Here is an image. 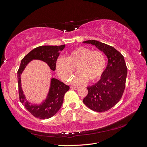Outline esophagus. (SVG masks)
I'll list each match as a JSON object with an SVG mask.
<instances>
[{
	"instance_id": "esophagus-1",
	"label": "esophagus",
	"mask_w": 147,
	"mask_h": 147,
	"mask_svg": "<svg viewBox=\"0 0 147 147\" xmlns=\"http://www.w3.org/2000/svg\"><path fill=\"white\" fill-rule=\"evenodd\" d=\"M71 88L73 90H77L78 88V86H71Z\"/></svg>"
}]
</instances>
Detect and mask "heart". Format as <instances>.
<instances>
[{"label": "heart", "mask_w": 147, "mask_h": 147, "mask_svg": "<svg viewBox=\"0 0 147 147\" xmlns=\"http://www.w3.org/2000/svg\"><path fill=\"white\" fill-rule=\"evenodd\" d=\"M106 65L107 60L104 52L80 46L72 50L66 58H58L55 69L62 80L70 81L73 85H82L88 80L92 83L98 81L104 73ZM76 68L79 73L72 78Z\"/></svg>", "instance_id": "1"}]
</instances>
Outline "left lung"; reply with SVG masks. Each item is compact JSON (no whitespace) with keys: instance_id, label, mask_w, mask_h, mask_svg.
Returning <instances> with one entry per match:
<instances>
[{"instance_id":"obj_1","label":"left lung","mask_w":147,"mask_h":147,"mask_svg":"<svg viewBox=\"0 0 147 147\" xmlns=\"http://www.w3.org/2000/svg\"><path fill=\"white\" fill-rule=\"evenodd\" d=\"M83 43L95 45L108 59L103 76L94 85L87 87L88 94L83 100L93 111L105 112L113 107L123 96L127 73L126 62L123 55L113 47L94 40Z\"/></svg>"}]
</instances>
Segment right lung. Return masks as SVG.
<instances>
[{"instance_id": "right-lung-1", "label": "right lung", "mask_w": 147, "mask_h": 147, "mask_svg": "<svg viewBox=\"0 0 147 147\" xmlns=\"http://www.w3.org/2000/svg\"><path fill=\"white\" fill-rule=\"evenodd\" d=\"M65 45L59 46L44 45L40 46L30 51L24 57L21 62L20 66L18 71V82L19 96L20 102L24 107L34 117L40 119H49L54 115L61 107L64 100L65 93L69 90V86L65 85L57 79L51 80V88L45 100L38 105H31L28 102L21 88V74L23 73L26 65L33 60H41L46 62L52 71L55 70V63L59 55V51H62Z\"/></svg>"}]
</instances>
